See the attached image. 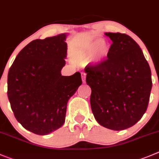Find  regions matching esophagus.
<instances>
[{
    "label": "esophagus",
    "mask_w": 159,
    "mask_h": 159,
    "mask_svg": "<svg viewBox=\"0 0 159 159\" xmlns=\"http://www.w3.org/2000/svg\"><path fill=\"white\" fill-rule=\"evenodd\" d=\"M86 75H87V74H86L85 72H81V76H82L83 83H85V81H86Z\"/></svg>",
    "instance_id": "obj_1"
}]
</instances>
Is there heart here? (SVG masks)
<instances>
[{"label":"heart","instance_id":"heart-1","mask_svg":"<svg viewBox=\"0 0 159 159\" xmlns=\"http://www.w3.org/2000/svg\"><path fill=\"white\" fill-rule=\"evenodd\" d=\"M109 51V45L105 43L103 39H96L79 48L75 51V59L81 64L90 61L97 66L106 58Z\"/></svg>","mask_w":159,"mask_h":159}]
</instances>
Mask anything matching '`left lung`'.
Wrapping results in <instances>:
<instances>
[{
    "mask_svg": "<svg viewBox=\"0 0 159 159\" xmlns=\"http://www.w3.org/2000/svg\"><path fill=\"white\" fill-rule=\"evenodd\" d=\"M112 41L107 59L86 67L90 106L98 123L113 130L135 125L148 105L152 72L140 46L129 36L105 33Z\"/></svg>",
    "mask_w": 159,
    "mask_h": 159,
    "instance_id": "1",
    "label": "left lung"
}]
</instances>
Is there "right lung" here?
I'll list each match as a JSON object with an SVG mask.
<instances>
[{
  "mask_svg": "<svg viewBox=\"0 0 159 159\" xmlns=\"http://www.w3.org/2000/svg\"><path fill=\"white\" fill-rule=\"evenodd\" d=\"M66 33L34 40L17 55L7 75V97L18 122L38 135L65 122L67 103L82 84L81 74L61 75L66 65Z\"/></svg>",
  "mask_w": 159,
  "mask_h": 159,
  "instance_id": "1",
  "label": "right lung"
}]
</instances>
